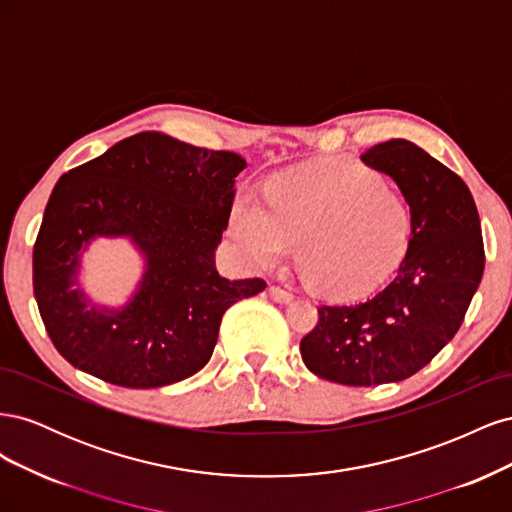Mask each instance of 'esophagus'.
<instances>
[{
	"instance_id": "obj_1",
	"label": "esophagus",
	"mask_w": 512,
	"mask_h": 512,
	"mask_svg": "<svg viewBox=\"0 0 512 512\" xmlns=\"http://www.w3.org/2000/svg\"><path fill=\"white\" fill-rule=\"evenodd\" d=\"M269 294H271V299H273L275 303H290V301H292V294H290L288 290L280 288V286H271V288H269Z\"/></svg>"
}]
</instances>
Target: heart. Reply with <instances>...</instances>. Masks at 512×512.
I'll use <instances>...</instances> for the list:
<instances>
[{"label":"heart","instance_id":"b5f03b06","mask_svg":"<svg viewBox=\"0 0 512 512\" xmlns=\"http://www.w3.org/2000/svg\"><path fill=\"white\" fill-rule=\"evenodd\" d=\"M267 205L241 196L230 235L256 269H275L297 245L303 275L331 297H361L399 267L412 235L404 192L371 166L327 158L273 177Z\"/></svg>","mask_w":512,"mask_h":512}]
</instances>
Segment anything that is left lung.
Here are the masks:
<instances>
[{
  "instance_id": "left-lung-1",
  "label": "left lung",
  "mask_w": 512,
  "mask_h": 512,
  "mask_svg": "<svg viewBox=\"0 0 512 512\" xmlns=\"http://www.w3.org/2000/svg\"><path fill=\"white\" fill-rule=\"evenodd\" d=\"M361 160L389 175L412 209V235L397 275L354 305H320L301 339L312 374L348 386L414 376L459 331L485 269L474 198L459 175L404 138Z\"/></svg>"
}]
</instances>
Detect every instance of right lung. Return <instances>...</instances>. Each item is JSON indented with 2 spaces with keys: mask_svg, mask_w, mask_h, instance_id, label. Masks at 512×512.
<instances>
[{
  "mask_svg": "<svg viewBox=\"0 0 512 512\" xmlns=\"http://www.w3.org/2000/svg\"><path fill=\"white\" fill-rule=\"evenodd\" d=\"M243 168L232 151L141 132L57 181L34 243V294L68 363L126 389L173 384L209 363L226 309L267 286L215 269ZM96 236H128L146 256L121 310L94 306L75 282Z\"/></svg>",
  "mask_w": 512,
  "mask_h": 512,
  "instance_id": "right-lung-1",
  "label": "right lung"
}]
</instances>
